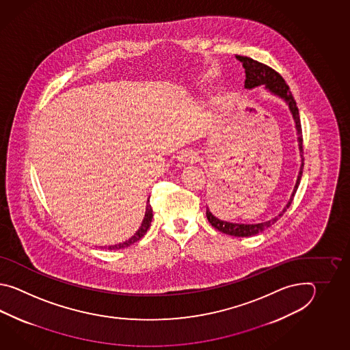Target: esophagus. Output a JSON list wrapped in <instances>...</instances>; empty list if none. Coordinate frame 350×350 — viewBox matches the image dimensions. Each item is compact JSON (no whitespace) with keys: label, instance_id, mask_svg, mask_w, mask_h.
Listing matches in <instances>:
<instances>
[{"label":"esophagus","instance_id":"esophagus-1","mask_svg":"<svg viewBox=\"0 0 350 350\" xmlns=\"http://www.w3.org/2000/svg\"><path fill=\"white\" fill-rule=\"evenodd\" d=\"M198 159H199L198 154L193 150H184L178 157V160L181 163H193V161H198Z\"/></svg>","mask_w":350,"mask_h":350}]
</instances>
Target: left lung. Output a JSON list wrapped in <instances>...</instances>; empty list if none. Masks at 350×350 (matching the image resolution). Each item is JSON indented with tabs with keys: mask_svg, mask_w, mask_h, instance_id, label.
<instances>
[{
	"mask_svg": "<svg viewBox=\"0 0 350 350\" xmlns=\"http://www.w3.org/2000/svg\"><path fill=\"white\" fill-rule=\"evenodd\" d=\"M237 59L243 64V67L245 68L246 89H253L255 86L265 85V88L269 91H271L273 94L282 97L288 103L291 113H293V118L295 120V126H297V135H299V137H297V140H299V150H300V152H303V135H301V124H300V118H299L297 101L294 100L291 89H289L288 83L282 77V75L276 72L274 68L269 67L268 65H264V64L258 62V61L250 59V57L239 56L238 55ZM303 167H304V159H303V163H301V166H300V172H299V176H297V184H295V187H294V191L291 193V200L286 204V206L284 208L283 211L279 214V216H275L274 219L260 224L228 223V221H223V220L215 217V216L210 213V210L206 208V217H208V223L211 224L217 230L224 232V234L232 235V237H241V238H244V237H253V235H256V234H259L261 231L265 230L267 228L276 223V220H279V217L283 216L284 213L286 211V208L291 206V201L294 199V195L297 193V186H299L300 178H301Z\"/></svg>",
	"mask_w": 350,
	"mask_h": 350,
	"instance_id": "1",
	"label": "left lung"
}]
</instances>
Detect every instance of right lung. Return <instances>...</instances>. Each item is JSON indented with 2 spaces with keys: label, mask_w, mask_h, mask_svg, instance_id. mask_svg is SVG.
<instances>
[{
  "label": "right lung",
  "mask_w": 350,
  "mask_h": 350,
  "mask_svg": "<svg viewBox=\"0 0 350 350\" xmlns=\"http://www.w3.org/2000/svg\"><path fill=\"white\" fill-rule=\"evenodd\" d=\"M146 204H148V205H146V213H145V217H144L142 228L136 231V234H135L134 237L131 239H129L125 243L118 244V245L107 246V249H110V250H119V249H124V247H127V246L133 245L134 243L139 241V240L146 234V231H148V229L150 228L151 220H152V208L150 206V201L148 200Z\"/></svg>",
  "instance_id": "add662e5"
}]
</instances>
